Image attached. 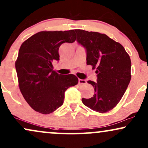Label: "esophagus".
<instances>
[{
    "label": "esophagus",
    "instance_id": "1",
    "mask_svg": "<svg viewBox=\"0 0 148 148\" xmlns=\"http://www.w3.org/2000/svg\"><path fill=\"white\" fill-rule=\"evenodd\" d=\"M78 83L80 85H84V84H86V80L85 79H78Z\"/></svg>",
    "mask_w": 148,
    "mask_h": 148
}]
</instances>
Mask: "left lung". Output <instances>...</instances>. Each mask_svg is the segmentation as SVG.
Listing matches in <instances>:
<instances>
[{"mask_svg": "<svg viewBox=\"0 0 148 148\" xmlns=\"http://www.w3.org/2000/svg\"><path fill=\"white\" fill-rule=\"evenodd\" d=\"M76 42L86 50L87 64L96 69V83L88 80L94 87L91 98L82 99L87 107L106 113L118 104L130 83L131 61L124 48L105 34L74 30Z\"/></svg>", "mask_w": 148, "mask_h": 148, "instance_id": "left-lung-1", "label": "left lung"}]
</instances>
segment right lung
Instances as JSON below:
<instances>
[{"instance_id":"add662e5","label":"right lung","mask_w":148,"mask_h":148,"mask_svg":"<svg viewBox=\"0 0 148 148\" xmlns=\"http://www.w3.org/2000/svg\"><path fill=\"white\" fill-rule=\"evenodd\" d=\"M75 40L74 30L41 31L20 46L16 62L19 87L35 111L42 114L55 111L63 104L65 91L78 83L75 75L58 74L52 65L54 61H59L61 45Z\"/></svg>"}]
</instances>
